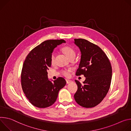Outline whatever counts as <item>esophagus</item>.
I'll use <instances>...</instances> for the list:
<instances>
[{
  "label": "esophagus",
  "mask_w": 131,
  "mask_h": 131,
  "mask_svg": "<svg viewBox=\"0 0 131 131\" xmlns=\"http://www.w3.org/2000/svg\"><path fill=\"white\" fill-rule=\"evenodd\" d=\"M72 81L71 80H66V82H67V84H69V83H71Z\"/></svg>",
  "instance_id": "1"
}]
</instances>
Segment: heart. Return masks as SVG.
Returning <instances> with one entry per match:
<instances>
[{"instance_id": "heart-1", "label": "heart", "mask_w": 131, "mask_h": 131, "mask_svg": "<svg viewBox=\"0 0 131 131\" xmlns=\"http://www.w3.org/2000/svg\"><path fill=\"white\" fill-rule=\"evenodd\" d=\"M62 51L66 56L70 59L72 57H75L76 55V53L75 50L73 48H72L69 46H66L62 48ZM55 58H56V53L54 52H53L51 55V63H54L55 61ZM72 69H64L61 70V74L66 77H69L70 76L71 72L72 71Z\"/></svg>"}]
</instances>
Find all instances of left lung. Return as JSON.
Instances as JSON below:
<instances>
[{"mask_svg":"<svg viewBox=\"0 0 131 131\" xmlns=\"http://www.w3.org/2000/svg\"><path fill=\"white\" fill-rule=\"evenodd\" d=\"M81 52L76 75H84L83 84L75 80L78 91L74 95L76 102L85 108H93L106 96L112 79V67L106 53L99 46L82 38L74 39Z\"/></svg>","mask_w":131,"mask_h":131,"instance_id":"obj_1","label":"left lung"}]
</instances>
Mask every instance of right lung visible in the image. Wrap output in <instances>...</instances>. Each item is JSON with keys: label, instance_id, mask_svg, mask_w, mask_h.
<instances>
[{"label": "right lung", "instance_id": "add662e5", "mask_svg": "<svg viewBox=\"0 0 131 131\" xmlns=\"http://www.w3.org/2000/svg\"><path fill=\"white\" fill-rule=\"evenodd\" d=\"M66 42L63 39L47 40L33 48L26 56L21 71L23 91L34 106L44 108L53 105L58 93L66 84L59 77L51 82L48 80L47 70L51 67V55L58 45Z\"/></svg>", "mask_w": 131, "mask_h": 131}]
</instances>
